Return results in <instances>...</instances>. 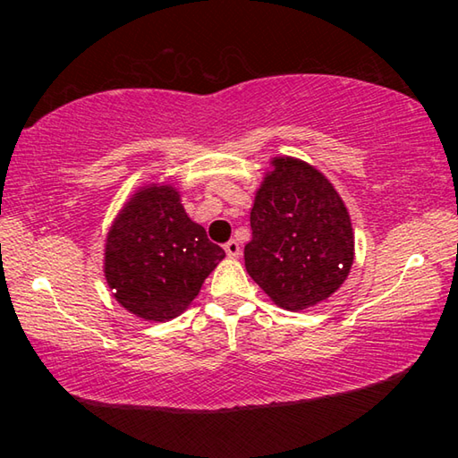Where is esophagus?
<instances>
[{"label": "esophagus", "instance_id": "1", "mask_svg": "<svg viewBox=\"0 0 458 458\" xmlns=\"http://www.w3.org/2000/svg\"><path fill=\"white\" fill-rule=\"evenodd\" d=\"M224 250H226V254L230 259H238L240 257V244L236 242V240H230V242L224 244Z\"/></svg>", "mask_w": 458, "mask_h": 458}]
</instances>
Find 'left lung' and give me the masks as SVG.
<instances>
[{
  "instance_id": "1",
  "label": "left lung",
  "mask_w": 458,
  "mask_h": 458,
  "mask_svg": "<svg viewBox=\"0 0 458 458\" xmlns=\"http://www.w3.org/2000/svg\"><path fill=\"white\" fill-rule=\"evenodd\" d=\"M248 275L276 307L303 311L327 301L355 259L352 216L327 177L307 161L278 155L254 191Z\"/></svg>"
}]
</instances>
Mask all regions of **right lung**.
Instances as JSON below:
<instances>
[{
  "label": "right lung",
  "instance_id": "obj_1",
  "mask_svg": "<svg viewBox=\"0 0 458 458\" xmlns=\"http://www.w3.org/2000/svg\"><path fill=\"white\" fill-rule=\"evenodd\" d=\"M224 250L193 222L174 183H143L125 199L105 240L103 273L113 297L143 321L188 311Z\"/></svg>",
  "mask_w": 458,
  "mask_h": 458
}]
</instances>
